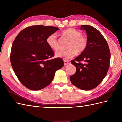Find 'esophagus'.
I'll use <instances>...</instances> for the list:
<instances>
[{
    "instance_id": "34e87169",
    "label": "esophagus",
    "mask_w": 122,
    "mask_h": 122,
    "mask_svg": "<svg viewBox=\"0 0 122 122\" xmlns=\"http://www.w3.org/2000/svg\"><path fill=\"white\" fill-rule=\"evenodd\" d=\"M69 64V62L67 61H66V60H64V66H66V65H68V64Z\"/></svg>"
}]
</instances>
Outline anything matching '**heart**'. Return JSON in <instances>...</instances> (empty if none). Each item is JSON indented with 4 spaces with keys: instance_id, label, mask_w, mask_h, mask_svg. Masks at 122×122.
<instances>
[{
    "instance_id": "obj_1",
    "label": "heart",
    "mask_w": 122,
    "mask_h": 122,
    "mask_svg": "<svg viewBox=\"0 0 122 122\" xmlns=\"http://www.w3.org/2000/svg\"><path fill=\"white\" fill-rule=\"evenodd\" d=\"M63 35L70 40L68 50L60 51L56 53L58 58H62L66 60L76 56L77 52L81 53L86 50L88 45L87 39L82 35L79 31L74 28H69L64 30ZM46 42L51 49L56 51L58 50V42L56 33H53L49 35L46 38Z\"/></svg>"
}]
</instances>
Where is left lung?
<instances>
[{
	"label": "left lung",
	"mask_w": 122,
	"mask_h": 122,
	"mask_svg": "<svg viewBox=\"0 0 122 122\" xmlns=\"http://www.w3.org/2000/svg\"><path fill=\"white\" fill-rule=\"evenodd\" d=\"M80 29L86 31L88 45L83 52L71 60L76 72L70 80L79 89L90 90L98 86L107 75L111 54L107 41L99 31L89 25H82Z\"/></svg>",
	"instance_id": "8db88e82"
}]
</instances>
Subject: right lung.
<instances>
[{"label": "right lung", "instance_id": "obj_1", "mask_svg": "<svg viewBox=\"0 0 122 122\" xmlns=\"http://www.w3.org/2000/svg\"><path fill=\"white\" fill-rule=\"evenodd\" d=\"M59 28L33 25L21 31L13 42L10 61L18 79L28 89L39 90L52 81L56 70L64 66L60 58L51 59L53 50L46 42Z\"/></svg>", "mask_w": 122, "mask_h": 122}]
</instances>
